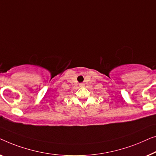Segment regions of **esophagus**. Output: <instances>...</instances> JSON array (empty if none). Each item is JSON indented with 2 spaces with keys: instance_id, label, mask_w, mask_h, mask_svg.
I'll return each mask as SVG.
<instances>
[{
  "instance_id": "34e87169",
  "label": "esophagus",
  "mask_w": 156,
  "mask_h": 156,
  "mask_svg": "<svg viewBox=\"0 0 156 156\" xmlns=\"http://www.w3.org/2000/svg\"><path fill=\"white\" fill-rule=\"evenodd\" d=\"M84 85V83H80V86H83Z\"/></svg>"
}]
</instances>
